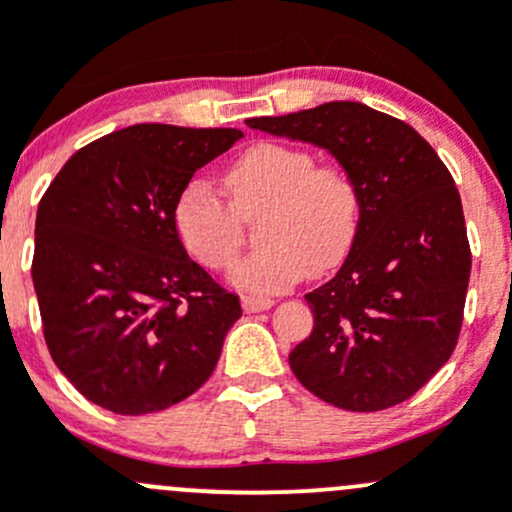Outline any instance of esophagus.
Masks as SVG:
<instances>
[{
    "label": "esophagus",
    "instance_id": "34e87169",
    "mask_svg": "<svg viewBox=\"0 0 512 512\" xmlns=\"http://www.w3.org/2000/svg\"><path fill=\"white\" fill-rule=\"evenodd\" d=\"M272 304H275V299H272V297H242V309H245L247 314H255V312H262V309H270Z\"/></svg>",
    "mask_w": 512,
    "mask_h": 512
}]
</instances>
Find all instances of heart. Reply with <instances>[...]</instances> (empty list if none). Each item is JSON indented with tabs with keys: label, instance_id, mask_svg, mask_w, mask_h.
Returning <instances> with one entry per match:
<instances>
[{
	"label": "heart",
	"instance_id": "b5f03b06",
	"mask_svg": "<svg viewBox=\"0 0 512 512\" xmlns=\"http://www.w3.org/2000/svg\"><path fill=\"white\" fill-rule=\"evenodd\" d=\"M227 203L203 178L183 185L173 223L185 250L203 267L227 272L245 245V220L256 218L260 247L232 280L250 292H282L312 272L337 267L359 230L361 193L344 165L314 163L307 148L257 143L225 173Z\"/></svg>",
	"mask_w": 512,
	"mask_h": 512
}]
</instances>
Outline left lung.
Wrapping results in <instances>:
<instances>
[{
    "instance_id": "1",
    "label": "left lung",
    "mask_w": 512,
    "mask_h": 512,
    "mask_svg": "<svg viewBox=\"0 0 512 512\" xmlns=\"http://www.w3.org/2000/svg\"><path fill=\"white\" fill-rule=\"evenodd\" d=\"M247 126L327 148L361 193L342 270L304 297L314 329L289 354L294 376L347 411L411 399L451 359L463 324L471 245L453 175L409 123L356 101Z\"/></svg>"
}]
</instances>
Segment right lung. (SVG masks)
Instances as JSON below:
<instances>
[{
    "instance_id": "add662e5",
    "label": "right lung",
    "mask_w": 512,
    "mask_h": 512,
    "mask_svg": "<svg viewBox=\"0 0 512 512\" xmlns=\"http://www.w3.org/2000/svg\"><path fill=\"white\" fill-rule=\"evenodd\" d=\"M237 138V128L138 123L76 151L41 195V329L61 374L96 406L153 414L213 374L240 297L190 260L173 205Z\"/></svg>"
}]
</instances>
